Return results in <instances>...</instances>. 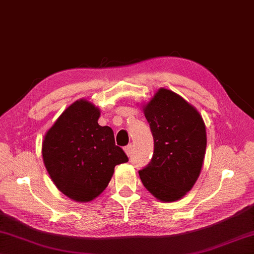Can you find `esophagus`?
<instances>
[{
  "label": "esophagus",
  "mask_w": 254,
  "mask_h": 254,
  "mask_svg": "<svg viewBox=\"0 0 254 254\" xmlns=\"http://www.w3.org/2000/svg\"><path fill=\"white\" fill-rule=\"evenodd\" d=\"M132 149H133L132 144H128V145H127L126 147H124V152H126V154H127V156H131V154H132Z\"/></svg>",
  "instance_id": "34e87169"
}]
</instances>
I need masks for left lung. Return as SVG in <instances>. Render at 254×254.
Returning <instances> with one entry per match:
<instances>
[{
  "label": "left lung",
  "instance_id": "left-lung-1",
  "mask_svg": "<svg viewBox=\"0 0 254 254\" xmlns=\"http://www.w3.org/2000/svg\"><path fill=\"white\" fill-rule=\"evenodd\" d=\"M154 138L149 164L138 170L144 187L164 202L191 190L202 169L206 131L202 117L174 91L160 88L144 108Z\"/></svg>",
  "mask_w": 254,
  "mask_h": 254
}]
</instances>
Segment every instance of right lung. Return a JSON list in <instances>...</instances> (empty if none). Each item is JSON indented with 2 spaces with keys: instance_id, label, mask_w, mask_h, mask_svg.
Wrapping results in <instances>:
<instances>
[{
  "instance_id": "right-lung-1",
  "label": "right lung",
  "mask_w": 254,
  "mask_h": 254,
  "mask_svg": "<svg viewBox=\"0 0 254 254\" xmlns=\"http://www.w3.org/2000/svg\"><path fill=\"white\" fill-rule=\"evenodd\" d=\"M98 108L78 100L59 117L42 143V157L63 194L89 202L107 188L119 164L128 161L110 127H100Z\"/></svg>"
}]
</instances>
